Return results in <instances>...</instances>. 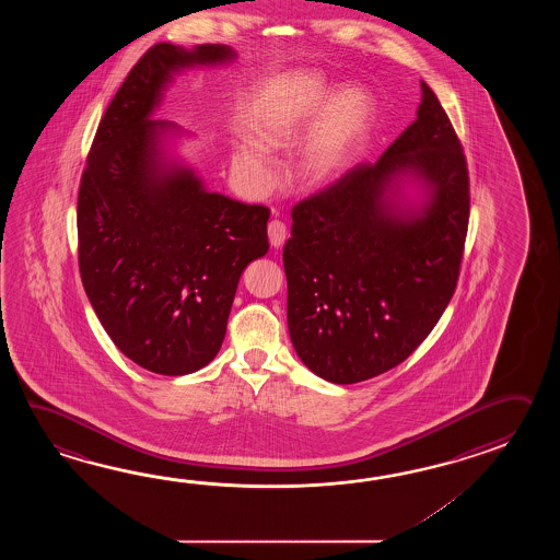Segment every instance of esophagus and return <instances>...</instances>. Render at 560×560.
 I'll return each instance as SVG.
<instances>
[{
  "mask_svg": "<svg viewBox=\"0 0 560 560\" xmlns=\"http://www.w3.org/2000/svg\"><path fill=\"white\" fill-rule=\"evenodd\" d=\"M268 238H270V244H272V248H276V250L284 246L285 238H288V230H285V224L282 220H272L268 224Z\"/></svg>",
  "mask_w": 560,
  "mask_h": 560,
  "instance_id": "esophagus-1",
  "label": "esophagus"
}]
</instances>
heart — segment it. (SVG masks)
<instances>
[{
    "label": "heart",
    "mask_w": 560,
    "mask_h": 560,
    "mask_svg": "<svg viewBox=\"0 0 560 560\" xmlns=\"http://www.w3.org/2000/svg\"><path fill=\"white\" fill-rule=\"evenodd\" d=\"M328 95L330 92L324 80L312 73H302L276 85L252 124L258 145L268 150L292 145L308 128L310 121L318 116ZM372 114V97L362 88H346L345 92L334 95L310 131L300 158L302 174L314 182L334 174L346 154L369 130ZM258 145L242 143L232 158L236 178L252 191L268 190L276 179L270 158Z\"/></svg>",
    "instance_id": "heart-1"
}]
</instances>
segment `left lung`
Instances as JSON below:
<instances>
[{
	"instance_id": "8db88e82",
	"label": "left lung",
	"mask_w": 560,
	"mask_h": 560,
	"mask_svg": "<svg viewBox=\"0 0 560 560\" xmlns=\"http://www.w3.org/2000/svg\"><path fill=\"white\" fill-rule=\"evenodd\" d=\"M422 85L418 118L378 162L358 164L292 208L284 246L288 330L300 360L334 384L369 381L405 362L448 306L465 254L470 184L463 143ZM422 178V209L386 196Z\"/></svg>"
}]
</instances>
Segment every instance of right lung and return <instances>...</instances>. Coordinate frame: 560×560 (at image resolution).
Returning a JSON list of instances; mask_svg holds the SVG:
<instances>
[{
	"label": "right lung",
	"mask_w": 560,
	"mask_h": 560,
	"mask_svg": "<svg viewBox=\"0 0 560 560\" xmlns=\"http://www.w3.org/2000/svg\"><path fill=\"white\" fill-rule=\"evenodd\" d=\"M236 54L155 44L131 68L95 131L78 191V262L112 342L138 366L182 376L214 360L244 268L268 252L270 210L203 190L167 167L150 119L172 73Z\"/></svg>",
	"instance_id": "right-lung-1"
}]
</instances>
